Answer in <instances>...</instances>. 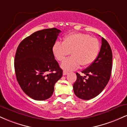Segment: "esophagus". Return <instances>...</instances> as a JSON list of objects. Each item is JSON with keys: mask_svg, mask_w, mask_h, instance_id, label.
<instances>
[{"mask_svg": "<svg viewBox=\"0 0 127 127\" xmlns=\"http://www.w3.org/2000/svg\"><path fill=\"white\" fill-rule=\"evenodd\" d=\"M63 75H64V76H65V75H67V74H68V72H65V71H63Z\"/></svg>", "mask_w": 127, "mask_h": 127, "instance_id": "1", "label": "esophagus"}]
</instances>
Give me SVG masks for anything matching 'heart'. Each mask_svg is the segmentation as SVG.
I'll use <instances>...</instances> for the list:
<instances>
[{"label":"heart","instance_id":"heart-1","mask_svg":"<svg viewBox=\"0 0 127 127\" xmlns=\"http://www.w3.org/2000/svg\"><path fill=\"white\" fill-rule=\"evenodd\" d=\"M52 52L57 60L62 62L70 54L72 57L61 64L63 69L72 71L93 63L98 56L100 42L97 38L82 33H72L63 39V43L56 41L52 46Z\"/></svg>","mask_w":127,"mask_h":127}]
</instances>
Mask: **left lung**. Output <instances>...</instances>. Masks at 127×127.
Masks as SVG:
<instances>
[{"mask_svg": "<svg viewBox=\"0 0 127 127\" xmlns=\"http://www.w3.org/2000/svg\"><path fill=\"white\" fill-rule=\"evenodd\" d=\"M112 68V52L107 40L101 38V46L97 59L82 71L88 76L83 77L76 73L77 79L73 91L78 98L90 100L97 96L107 85Z\"/></svg>", "mask_w": 127, "mask_h": 127, "instance_id": "left-lung-1", "label": "left lung"}]
</instances>
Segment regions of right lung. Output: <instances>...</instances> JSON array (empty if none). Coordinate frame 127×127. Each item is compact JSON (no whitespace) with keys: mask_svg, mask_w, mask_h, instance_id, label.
<instances>
[{"mask_svg":"<svg viewBox=\"0 0 127 127\" xmlns=\"http://www.w3.org/2000/svg\"><path fill=\"white\" fill-rule=\"evenodd\" d=\"M61 31L56 28L39 30L23 40L16 51L14 68L19 85L36 100L51 97L63 70L55 60L52 46Z\"/></svg>","mask_w":127,"mask_h":127,"instance_id":"obj_1","label":"right lung"}]
</instances>
